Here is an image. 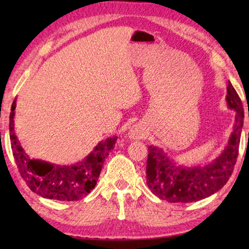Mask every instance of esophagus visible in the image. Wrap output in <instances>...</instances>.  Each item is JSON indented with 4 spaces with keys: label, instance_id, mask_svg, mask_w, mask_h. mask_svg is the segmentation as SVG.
<instances>
[{
    "label": "esophagus",
    "instance_id": "34e87169",
    "mask_svg": "<svg viewBox=\"0 0 249 249\" xmlns=\"http://www.w3.org/2000/svg\"><path fill=\"white\" fill-rule=\"evenodd\" d=\"M146 135V130L142 124H135L129 130V138L133 141H140L144 138Z\"/></svg>",
    "mask_w": 249,
    "mask_h": 249
}]
</instances>
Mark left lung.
<instances>
[{"mask_svg":"<svg viewBox=\"0 0 249 249\" xmlns=\"http://www.w3.org/2000/svg\"><path fill=\"white\" fill-rule=\"evenodd\" d=\"M226 102L236 112L235 124L224 151L205 166L179 165L156 146L148 147L146 183L159 199L170 203H190L205 199L222 189L234 170L244 124L243 103L229 82Z\"/></svg>","mask_w":249,"mask_h":249,"instance_id":"1","label":"left lung"}]
</instances>
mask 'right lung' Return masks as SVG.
<instances>
[{
  "instance_id": "right-lung-1",
  "label": "right lung",
  "mask_w": 249,
  "mask_h": 249,
  "mask_svg": "<svg viewBox=\"0 0 249 249\" xmlns=\"http://www.w3.org/2000/svg\"><path fill=\"white\" fill-rule=\"evenodd\" d=\"M16 100L11 107L10 140L19 175L33 192L59 201H78L93 190L105 158L113 150L117 137L100 142L91 154L71 166H57L38 159H31L14 132Z\"/></svg>"
}]
</instances>
